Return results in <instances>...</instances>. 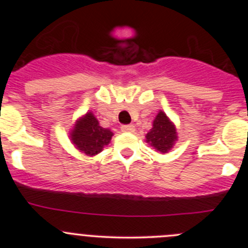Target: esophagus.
I'll return each instance as SVG.
<instances>
[{
    "label": "esophagus",
    "mask_w": 248,
    "mask_h": 248,
    "mask_svg": "<svg viewBox=\"0 0 248 248\" xmlns=\"http://www.w3.org/2000/svg\"><path fill=\"white\" fill-rule=\"evenodd\" d=\"M134 126L133 124H124V126H121V131L122 132H127V133H132V132H134Z\"/></svg>",
    "instance_id": "1"
}]
</instances>
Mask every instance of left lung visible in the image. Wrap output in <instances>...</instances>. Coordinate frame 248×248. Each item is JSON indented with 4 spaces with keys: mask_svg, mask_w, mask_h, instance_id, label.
<instances>
[{
    "mask_svg": "<svg viewBox=\"0 0 248 248\" xmlns=\"http://www.w3.org/2000/svg\"><path fill=\"white\" fill-rule=\"evenodd\" d=\"M146 142L151 145L155 150L161 154H167L174 146L177 140V133L175 124L169 120L166 112L159 110L157 116L155 117L152 128L147 132Z\"/></svg>",
    "mask_w": 248,
    "mask_h": 248,
    "instance_id": "1",
    "label": "left lung"
}]
</instances>
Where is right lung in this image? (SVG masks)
I'll return each instance as SVG.
<instances>
[{
    "label": "right lung",
    "mask_w": 248,
    "mask_h": 248,
    "mask_svg": "<svg viewBox=\"0 0 248 248\" xmlns=\"http://www.w3.org/2000/svg\"><path fill=\"white\" fill-rule=\"evenodd\" d=\"M112 136L114 133L110 129L99 126L98 120L91 111L77 120L69 134L74 146L87 156L99 154L109 144Z\"/></svg>",
    "instance_id": "add662e5"
}]
</instances>
